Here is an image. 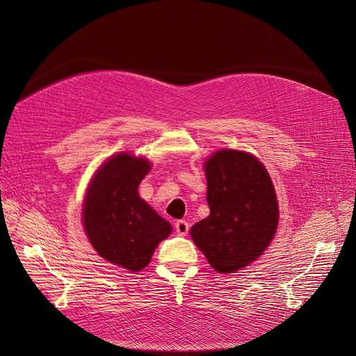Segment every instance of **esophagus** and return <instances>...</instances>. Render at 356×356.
Returning a JSON list of instances; mask_svg holds the SVG:
<instances>
[{"mask_svg":"<svg viewBox=\"0 0 356 356\" xmlns=\"http://www.w3.org/2000/svg\"><path fill=\"white\" fill-rule=\"evenodd\" d=\"M175 228H176V231H177L179 235H186V234L189 232V223H188V220L180 219V220H177V222L175 223Z\"/></svg>","mask_w":356,"mask_h":356,"instance_id":"obj_1","label":"esophagus"}]
</instances>
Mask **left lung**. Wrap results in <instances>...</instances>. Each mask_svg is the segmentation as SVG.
Wrapping results in <instances>:
<instances>
[{
    "mask_svg": "<svg viewBox=\"0 0 356 356\" xmlns=\"http://www.w3.org/2000/svg\"><path fill=\"white\" fill-rule=\"evenodd\" d=\"M211 213L191 229L196 247L219 273H234L270 245L278 225L273 181L257 157L220 149L207 163Z\"/></svg>",
    "mask_w": 356,
    "mask_h": 356,
    "instance_id": "left-lung-1",
    "label": "left lung"
}]
</instances>
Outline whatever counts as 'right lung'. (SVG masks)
Wrapping results in <instances>:
<instances>
[{
    "instance_id": "obj_1",
    "label": "right lung",
    "mask_w": 356,
    "mask_h": 356,
    "mask_svg": "<svg viewBox=\"0 0 356 356\" xmlns=\"http://www.w3.org/2000/svg\"><path fill=\"white\" fill-rule=\"evenodd\" d=\"M149 163L129 154L111 157L93 177L83 204V225L93 248L112 264L140 271L152 261L172 225L138 196Z\"/></svg>"
}]
</instances>
